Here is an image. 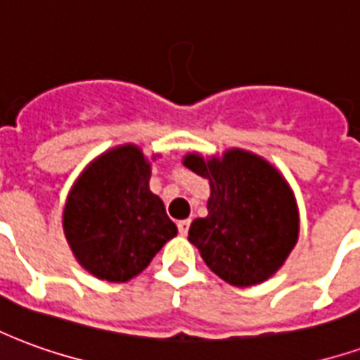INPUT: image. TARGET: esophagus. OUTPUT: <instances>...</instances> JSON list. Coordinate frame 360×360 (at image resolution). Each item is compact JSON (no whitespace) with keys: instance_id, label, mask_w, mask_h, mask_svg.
Instances as JSON below:
<instances>
[{"instance_id":"1","label":"esophagus","mask_w":360,"mask_h":360,"mask_svg":"<svg viewBox=\"0 0 360 360\" xmlns=\"http://www.w3.org/2000/svg\"><path fill=\"white\" fill-rule=\"evenodd\" d=\"M188 226H191V219H181L179 224H177V227H179V233L181 235H187Z\"/></svg>"}]
</instances>
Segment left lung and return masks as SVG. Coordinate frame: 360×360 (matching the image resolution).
<instances>
[{
    "instance_id": "1",
    "label": "left lung",
    "mask_w": 360,
    "mask_h": 360,
    "mask_svg": "<svg viewBox=\"0 0 360 360\" xmlns=\"http://www.w3.org/2000/svg\"><path fill=\"white\" fill-rule=\"evenodd\" d=\"M183 165L210 183L208 216L188 229L206 266L235 287L270 279L299 239V208L285 177L243 148L210 158L191 152Z\"/></svg>"
}]
</instances>
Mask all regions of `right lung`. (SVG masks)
Returning a JSON list of instances; mask_svg holds the SVG:
<instances>
[{
	"label": "right lung",
	"mask_w": 360,
	"mask_h": 360,
	"mask_svg": "<svg viewBox=\"0 0 360 360\" xmlns=\"http://www.w3.org/2000/svg\"><path fill=\"white\" fill-rule=\"evenodd\" d=\"M150 173L142 150L121 144L94 158L69 191L65 239L94 278L111 283L133 279L177 235L162 198L150 191Z\"/></svg>",
	"instance_id": "right-lung-1"
}]
</instances>
